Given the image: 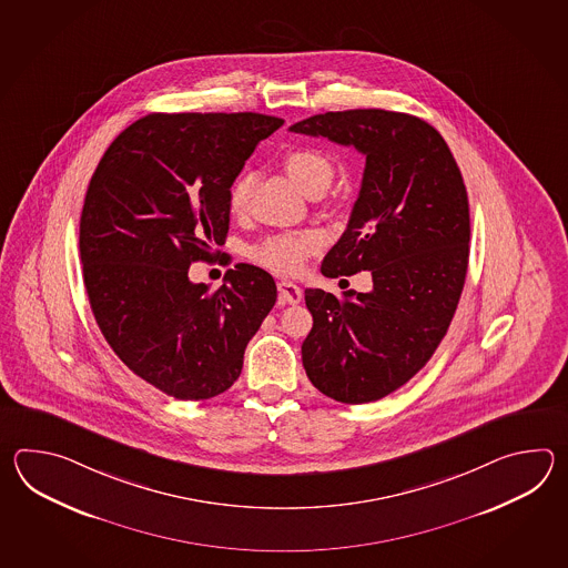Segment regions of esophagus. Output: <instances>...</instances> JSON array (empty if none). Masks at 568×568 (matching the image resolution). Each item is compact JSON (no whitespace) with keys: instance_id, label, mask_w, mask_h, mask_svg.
<instances>
[{"instance_id":"obj_1","label":"esophagus","mask_w":568,"mask_h":568,"mask_svg":"<svg viewBox=\"0 0 568 568\" xmlns=\"http://www.w3.org/2000/svg\"><path fill=\"white\" fill-rule=\"evenodd\" d=\"M280 302L298 304L302 301V290L292 282H278Z\"/></svg>"}]
</instances>
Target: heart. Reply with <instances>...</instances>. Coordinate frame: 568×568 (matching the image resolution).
Instances as JSON below:
<instances>
[{"instance_id":"1","label":"heart","mask_w":568,"mask_h":568,"mask_svg":"<svg viewBox=\"0 0 568 568\" xmlns=\"http://www.w3.org/2000/svg\"><path fill=\"white\" fill-rule=\"evenodd\" d=\"M284 170L290 179L301 186L306 194L325 193L326 186L333 181L335 166L331 158L314 148H292L282 158ZM250 199V176L240 174L230 189L231 213L240 215L247 206ZM321 245L318 235L313 231L302 233H280L272 235L252 247V260L255 264L266 267L274 274L296 276L304 270L308 255Z\"/></svg>"}]
</instances>
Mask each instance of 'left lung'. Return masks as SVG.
Listing matches in <instances>:
<instances>
[{
  "mask_svg": "<svg viewBox=\"0 0 568 568\" xmlns=\"http://www.w3.org/2000/svg\"><path fill=\"white\" fill-rule=\"evenodd\" d=\"M290 132L353 145L365 156L349 225L325 255L326 278L372 272L369 292L304 290L313 328L302 365L343 404L396 392L447 335L469 264V199L459 166L430 123L386 109L326 111Z\"/></svg>",
  "mask_w": 568,
  "mask_h": 568,
  "instance_id": "1",
  "label": "left lung"
}]
</instances>
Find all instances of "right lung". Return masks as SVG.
Masks as SVG:
<instances>
[{"label": "right lung", "mask_w": 568, "mask_h": 568, "mask_svg": "<svg viewBox=\"0 0 568 568\" xmlns=\"http://www.w3.org/2000/svg\"><path fill=\"white\" fill-rule=\"evenodd\" d=\"M284 120L262 113H150L111 142L81 213L91 311L133 374L176 399H209L240 377L276 304V282L237 264L223 286L193 284L230 231V189Z\"/></svg>", "instance_id": "obj_1"}]
</instances>
